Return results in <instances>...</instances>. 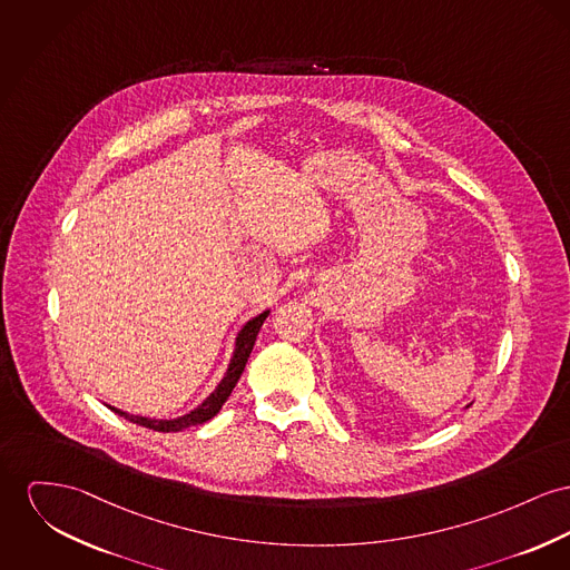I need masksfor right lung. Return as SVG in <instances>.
Returning a JSON list of instances; mask_svg holds the SVG:
<instances>
[{
    "label": "right lung",
    "mask_w": 570,
    "mask_h": 570,
    "mask_svg": "<svg viewBox=\"0 0 570 570\" xmlns=\"http://www.w3.org/2000/svg\"><path fill=\"white\" fill-rule=\"evenodd\" d=\"M267 317L266 313H262V315H257L255 320H250L242 331H239V335H237V343H235V354H233V358H230V365H228L227 376L223 379V382L218 384V389L196 409V411H191L190 415H186V417L173 419V421H157V419H147V417H138V415H127V413H122V411H115L116 415H120V417L127 419V421H131V423H138V425H145V428H149V430H155V432H179V430H184V428H190V425H200V423H205V421H209L212 417H216L218 415V411L223 409V404L227 402L228 395H230V391H233V386L237 384V380L242 376V372H244V367H246V361H248V356H250V352H253V345H255V340H257V335H259V328H262V324H264V320Z\"/></svg>",
    "instance_id": "obj_1"
}]
</instances>
